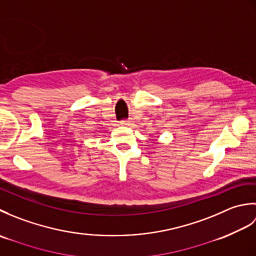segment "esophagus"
Returning <instances> with one entry per match:
<instances>
[{"label": "esophagus", "instance_id": "34e87169", "mask_svg": "<svg viewBox=\"0 0 256 256\" xmlns=\"http://www.w3.org/2000/svg\"><path fill=\"white\" fill-rule=\"evenodd\" d=\"M120 123H121V125H125V126H128V125L132 124V120L131 118H128V120L125 118V120H122V121Z\"/></svg>", "mask_w": 256, "mask_h": 256}]
</instances>
